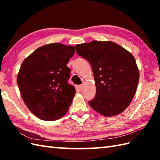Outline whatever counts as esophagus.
Masks as SVG:
<instances>
[{
  "label": "esophagus",
  "instance_id": "esophagus-1",
  "mask_svg": "<svg viewBox=\"0 0 160 160\" xmlns=\"http://www.w3.org/2000/svg\"><path fill=\"white\" fill-rule=\"evenodd\" d=\"M83 85H82V84H81V85H79V86H78V89H79L80 91L81 90H82V89H83Z\"/></svg>",
  "mask_w": 160,
  "mask_h": 160
}]
</instances>
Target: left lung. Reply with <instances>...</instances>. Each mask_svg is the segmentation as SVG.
<instances>
[{
	"label": "left lung",
	"instance_id": "1",
	"mask_svg": "<svg viewBox=\"0 0 160 160\" xmlns=\"http://www.w3.org/2000/svg\"><path fill=\"white\" fill-rule=\"evenodd\" d=\"M76 49L92 67L96 94L89 102L91 107L106 117L121 113L133 98L140 78L134 56L111 41L93 40Z\"/></svg>",
	"mask_w": 160,
	"mask_h": 160
}]
</instances>
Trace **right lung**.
<instances>
[{"label":"right lung","mask_w":160,"mask_h":160,"mask_svg":"<svg viewBox=\"0 0 160 160\" xmlns=\"http://www.w3.org/2000/svg\"><path fill=\"white\" fill-rule=\"evenodd\" d=\"M75 47L51 43L35 50L24 60L17 84L26 106L40 120L53 121L69 110L76 90L68 83L67 66Z\"/></svg>","instance_id":"obj_1"}]
</instances>
